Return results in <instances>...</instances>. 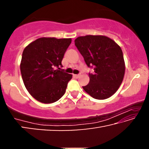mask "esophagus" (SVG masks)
Returning <instances> with one entry per match:
<instances>
[{
    "instance_id": "1",
    "label": "esophagus",
    "mask_w": 149,
    "mask_h": 149,
    "mask_svg": "<svg viewBox=\"0 0 149 149\" xmlns=\"http://www.w3.org/2000/svg\"><path fill=\"white\" fill-rule=\"evenodd\" d=\"M74 76L75 77L78 78V77H79V76H80V74H74Z\"/></svg>"
}]
</instances>
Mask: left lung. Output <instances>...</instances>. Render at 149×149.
<instances>
[{
  "label": "left lung",
  "mask_w": 149,
  "mask_h": 149,
  "mask_svg": "<svg viewBox=\"0 0 149 149\" xmlns=\"http://www.w3.org/2000/svg\"><path fill=\"white\" fill-rule=\"evenodd\" d=\"M75 45L88 66L93 65L89 83L83 87L85 92L96 99L103 100L119 89L124 77L125 65L120 47L104 35L78 37Z\"/></svg>",
  "instance_id": "8db88e82"
}]
</instances>
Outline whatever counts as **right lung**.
I'll list each match as a JSON object with an SVG mask.
<instances>
[{
	"mask_svg": "<svg viewBox=\"0 0 149 149\" xmlns=\"http://www.w3.org/2000/svg\"><path fill=\"white\" fill-rule=\"evenodd\" d=\"M71 38L41 37L25 48L20 70L25 87L34 99L45 104L58 100L64 95L72 75L63 70L62 60Z\"/></svg>",
	"mask_w": 149,
	"mask_h": 149,
	"instance_id": "1",
	"label": "right lung"
}]
</instances>
